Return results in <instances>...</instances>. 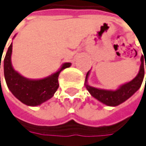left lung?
Instances as JSON below:
<instances>
[{"label": "left lung", "mask_w": 146, "mask_h": 146, "mask_svg": "<svg viewBox=\"0 0 146 146\" xmlns=\"http://www.w3.org/2000/svg\"><path fill=\"white\" fill-rule=\"evenodd\" d=\"M144 58H145V60H143ZM145 63L146 69L145 57V55H142L141 57V65L137 75L132 81L119 86L117 90H103L90 86L88 84V77L90 75V70L86 74L85 86L87 90L91 94V96L103 103L104 105H106L108 106H119L120 104L125 102L130 97H132L140 89L145 76Z\"/></svg>", "instance_id": "left-lung-1"}]
</instances>
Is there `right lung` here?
I'll return each instance as SVG.
<instances>
[{"mask_svg": "<svg viewBox=\"0 0 146 146\" xmlns=\"http://www.w3.org/2000/svg\"><path fill=\"white\" fill-rule=\"evenodd\" d=\"M12 52L11 43L4 59V74L7 86L15 98L29 106H37L51 99L59 87V74L63 69L70 67L71 63H64L56 73L44 78L29 79L13 69L11 61Z\"/></svg>", "mask_w": 146, "mask_h": 146, "instance_id": "obj_1", "label": "right lung"}]
</instances>
